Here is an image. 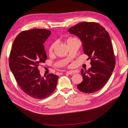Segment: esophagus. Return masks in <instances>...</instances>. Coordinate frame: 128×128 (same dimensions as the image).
<instances>
[{
	"instance_id": "34e87169",
	"label": "esophagus",
	"mask_w": 128,
	"mask_h": 128,
	"mask_svg": "<svg viewBox=\"0 0 128 128\" xmlns=\"http://www.w3.org/2000/svg\"><path fill=\"white\" fill-rule=\"evenodd\" d=\"M76 72L74 70H70V71H68L66 72L67 74H68L69 75H72V74H74Z\"/></svg>"
}]
</instances>
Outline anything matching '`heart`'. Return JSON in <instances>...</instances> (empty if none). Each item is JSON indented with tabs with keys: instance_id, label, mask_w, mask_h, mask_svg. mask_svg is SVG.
Instances as JSON below:
<instances>
[{
	"instance_id": "b5f03b06",
	"label": "heart",
	"mask_w": 128,
	"mask_h": 128,
	"mask_svg": "<svg viewBox=\"0 0 128 128\" xmlns=\"http://www.w3.org/2000/svg\"><path fill=\"white\" fill-rule=\"evenodd\" d=\"M72 39V38H69V39H68V40H67V42H69L70 40H71V39ZM55 45H56V42H53V44H51V45L50 46V48H49V52H52V50H53L54 48Z\"/></svg>"
}]
</instances>
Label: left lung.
Segmentation results:
<instances>
[{
  "label": "left lung",
  "instance_id": "left-lung-1",
  "mask_svg": "<svg viewBox=\"0 0 128 128\" xmlns=\"http://www.w3.org/2000/svg\"><path fill=\"white\" fill-rule=\"evenodd\" d=\"M68 32L80 39L84 53L91 58V68L88 70H81L83 80L77 88L86 93L98 91L106 84L115 67L108 32L96 22H81L71 27Z\"/></svg>",
  "mask_w": 128,
  "mask_h": 128
}]
</instances>
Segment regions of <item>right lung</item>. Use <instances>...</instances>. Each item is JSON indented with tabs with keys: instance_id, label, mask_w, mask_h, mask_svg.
Masks as SVG:
<instances>
[{
	"instance_id": "obj_1",
	"label": "right lung",
	"mask_w": 128,
	"mask_h": 128,
	"mask_svg": "<svg viewBox=\"0 0 128 128\" xmlns=\"http://www.w3.org/2000/svg\"><path fill=\"white\" fill-rule=\"evenodd\" d=\"M51 34L47 30L36 28L20 33L13 42L10 68L18 84L30 96L44 99L55 90L58 77L53 74L42 77L38 70L47 56L44 44Z\"/></svg>"
}]
</instances>
